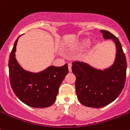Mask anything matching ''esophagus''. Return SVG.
<instances>
[{
	"instance_id": "34e87169",
	"label": "esophagus",
	"mask_w": 130,
	"mask_h": 130,
	"mask_svg": "<svg viewBox=\"0 0 130 130\" xmlns=\"http://www.w3.org/2000/svg\"><path fill=\"white\" fill-rule=\"evenodd\" d=\"M68 66H69V72H72V64L70 63H69V65H68Z\"/></svg>"
}]
</instances>
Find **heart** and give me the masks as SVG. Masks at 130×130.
I'll return each mask as SVG.
<instances>
[{
	"label": "heart",
	"instance_id": "heart-1",
	"mask_svg": "<svg viewBox=\"0 0 130 130\" xmlns=\"http://www.w3.org/2000/svg\"><path fill=\"white\" fill-rule=\"evenodd\" d=\"M89 43V41L87 40H84L83 41H82V42H81V44H87V43Z\"/></svg>",
	"mask_w": 130,
	"mask_h": 130
}]
</instances>
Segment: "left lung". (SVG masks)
Wrapping results in <instances>:
<instances>
[{
    "label": "left lung",
    "instance_id": "obj_1",
    "mask_svg": "<svg viewBox=\"0 0 130 130\" xmlns=\"http://www.w3.org/2000/svg\"><path fill=\"white\" fill-rule=\"evenodd\" d=\"M100 31L104 39H112L116 44L113 65L104 71L80 61H74L72 67L76 77L77 98L82 104L94 108L103 107L114 101L124 88L126 77V60L120 41L109 31Z\"/></svg>",
    "mask_w": 130,
    "mask_h": 130
}]
</instances>
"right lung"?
Listing matches in <instances>:
<instances>
[{
	"instance_id": "right-lung-1",
	"label": "right lung",
	"mask_w": 130,
	"mask_h": 130,
	"mask_svg": "<svg viewBox=\"0 0 130 130\" xmlns=\"http://www.w3.org/2000/svg\"><path fill=\"white\" fill-rule=\"evenodd\" d=\"M18 40L14 43L9 60L12 89L26 105L36 108L49 107L55 101L59 87L69 73L68 64L60 67L51 66L38 73L25 71L15 58Z\"/></svg>"
}]
</instances>
